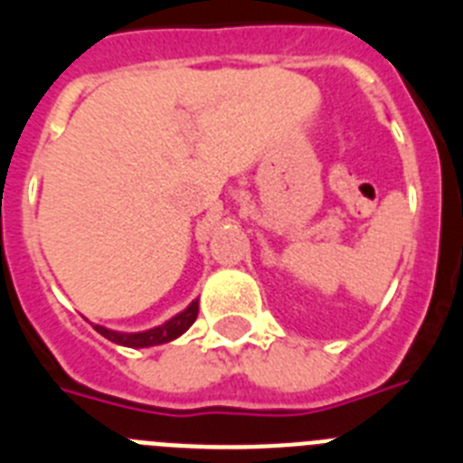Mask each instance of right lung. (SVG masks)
Instances as JSON below:
<instances>
[{
  "mask_svg": "<svg viewBox=\"0 0 463 463\" xmlns=\"http://www.w3.org/2000/svg\"><path fill=\"white\" fill-rule=\"evenodd\" d=\"M196 313H199V298H194L185 310H181L178 315H174L171 320H166L165 325H157L153 329L146 331H134V334H127V331H116L106 329L101 325H94V329L99 331L101 336L109 338V341L118 343V345L125 347H153L162 345V343H169L174 338L183 336L196 320Z\"/></svg>",
  "mask_w": 463,
  "mask_h": 463,
  "instance_id": "add662e5",
  "label": "right lung"
}]
</instances>
